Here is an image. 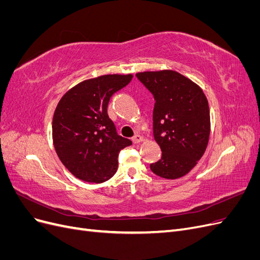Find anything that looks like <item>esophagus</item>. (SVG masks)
I'll list each match as a JSON object with an SVG mask.
<instances>
[{"instance_id":"obj_1","label":"esophagus","mask_w":260,"mask_h":260,"mask_svg":"<svg viewBox=\"0 0 260 260\" xmlns=\"http://www.w3.org/2000/svg\"><path fill=\"white\" fill-rule=\"evenodd\" d=\"M144 139H143V137L142 136H140V135H136L135 137L132 138V141H133V143H136V144H138V143H141L142 142Z\"/></svg>"}]
</instances>
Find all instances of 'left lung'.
I'll return each mask as SVG.
<instances>
[{
  "mask_svg": "<svg viewBox=\"0 0 260 260\" xmlns=\"http://www.w3.org/2000/svg\"><path fill=\"white\" fill-rule=\"evenodd\" d=\"M136 76L155 99L153 132L162 153L149 167L165 179L183 177L196 166L208 144L210 115L205 94L175 70Z\"/></svg>",
  "mask_w": 260,
  "mask_h": 260,
  "instance_id": "left-lung-1",
  "label": "left lung"
}]
</instances>
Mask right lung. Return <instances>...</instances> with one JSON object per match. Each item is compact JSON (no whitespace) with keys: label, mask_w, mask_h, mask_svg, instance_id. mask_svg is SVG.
Instances as JSON below:
<instances>
[{"label":"right lung","mask_w":260,"mask_h":260,"mask_svg":"<svg viewBox=\"0 0 260 260\" xmlns=\"http://www.w3.org/2000/svg\"><path fill=\"white\" fill-rule=\"evenodd\" d=\"M133 76L104 75L75 85L58 102L53 116L55 151L72 174L85 182L101 183L118 168V154L132 144L118 136L107 114L113 94Z\"/></svg>","instance_id":"right-lung-1"}]
</instances>
